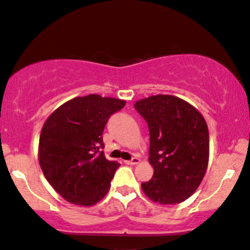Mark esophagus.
I'll return each mask as SVG.
<instances>
[{
  "label": "esophagus",
  "instance_id": "1",
  "mask_svg": "<svg viewBox=\"0 0 250 250\" xmlns=\"http://www.w3.org/2000/svg\"><path fill=\"white\" fill-rule=\"evenodd\" d=\"M140 162H141V159L138 157H133L130 159V161H125V163L128 164V165H136V164L140 163Z\"/></svg>",
  "mask_w": 250,
  "mask_h": 250
}]
</instances>
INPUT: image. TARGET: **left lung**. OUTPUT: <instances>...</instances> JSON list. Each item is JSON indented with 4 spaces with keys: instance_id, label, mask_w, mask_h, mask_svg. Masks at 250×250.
I'll return each mask as SVG.
<instances>
[{
    "instance_id": "8db88e82",
    "label": "left lung",
    "mask_w": 250,
    "mask_h": 250,
    "mask_svg": "<svg viewBox=\"0 0 250 250\" xmlns=\"http://www.w3.org/2000/svg\"><path fill=\"white\" fill-rule=\"evenodd\" d=\"M148 123L149 162L154 176L142 183L144 194L162 205H173L194 193L209 157L207 123L197 108L173 95H152L135 102Z\"/></svg>"
}]
</instances>
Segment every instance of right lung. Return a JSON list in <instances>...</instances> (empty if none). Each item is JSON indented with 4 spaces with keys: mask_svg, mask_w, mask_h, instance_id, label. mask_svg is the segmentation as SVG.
<instances>
[{
    "mask_svg": "<svg viewBox=\"0 0 250 250\" xmlns=\"http://www.w3.org/2000/svg\"><path fill=\"white\" fill-rule=\"evenodd\" d=\"M125 101L98 94L71 99L57 108L41 131L38 159L45 178L68 203L93 206L108 193L120 163L108 161L102 133Z\"/></svg>",
    "mask_w": 250,
    "mask_h": 250,
    "instance_id": "obj_1",
    "label": "right lung"
}]
</instances>
